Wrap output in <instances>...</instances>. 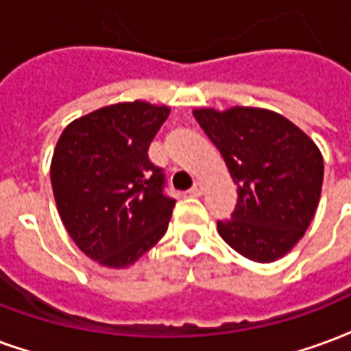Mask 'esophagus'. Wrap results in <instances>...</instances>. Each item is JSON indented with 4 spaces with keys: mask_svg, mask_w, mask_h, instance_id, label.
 I'll use <instances>...</instances> for the list:
<instances>
[{
    "mask_svg": "<svg viewBox=\"0 0 351 351\" xmlns=\"http://www.w3.org/2000/svg\"><path fill=\"white\" fill-rule=\"evenodd\" d=\"M189 193H191V195H195V197H201L202 193H204V186H202L201 182H195V184H193V188L189 189Z\"/></svg>",
    "mask_w": 351,
    "mask_h": 351,
    "instance_id": "34e87169",
    "label": "esophagus"
}]
</instances>
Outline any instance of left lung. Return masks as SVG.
<instances>
[{
	"instance_id": "1",
	"label": "left lung",
	"mask_w": 351,
	"mask_h": 351,
	"mask_svg": "<svg viewBox=\"0 0 351 351\" xmlns=\"http://www.w3.org/2000/svg\"><path fill=\"white\" fill-rule=\"evenodd\" d=\"M225 158L238 204L217 230L255 262L287 255L311 225L320 201L324 160L318 147L279 113L258 108L193 111Z\"/></svg>"
}]
</instances>
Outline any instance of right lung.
<instances>
[{
  "mask_svg": "<svg viewBox=\"0 0 351 351\" xmlns=\"http://www.w3.org/2000/svg\"><path fill=\"white\" fill-rule=\"evenodd\" d=\"M169 108L115 104L70 123L51 160L57 210L85 255L108 268H126L160 241L175 199L149 147Z\"/></svg>",
  "mask_w": 351,
  "mask_h": 351,
  "instance_id": "obj_1",
  "label": "right lung"
}]
</instances>
